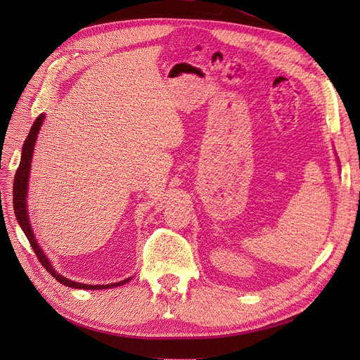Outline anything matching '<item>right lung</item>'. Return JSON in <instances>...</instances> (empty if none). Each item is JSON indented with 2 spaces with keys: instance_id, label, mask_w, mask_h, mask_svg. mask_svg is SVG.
Segmentation results:
<instances>
[{
  "instance_id": "obj_1",
  "label": "right lung",
  "mask_w": 360,
  "mask_h": 360,
  "mask_svg": "<svg viewBox=\"0 0 360 360\" xmlns=\"http://www.w3.org/2000/svg\"><path fill=\"white\" fill-rule=\"evenodd\" d=\"M43 118H45V115L40 114L36 118L34 124L31 126V130H30V134H28L25 143H24V147H22V156H20L19 167H18L16 174H15V181H13V210H15V214H16L18 224L20 225V228H22V231L25 233L28 242H30L32 250H34V254L39 258L41 266L45 267L49 271V274L53 278H56L58 282H61L63 285L72 287V288H79V290H103V288H112V287L123 285V284H126V282L130 281V278H127L124 281L115 282V284H108V285H86V284H79V282H75V281H70L68 278L58 275L57 271L52 269V266H51V263L48 261V258L45 257V254L41 252V249L39 248L34 236H32V233H31L28 214H27L25 195H27V186H28V176H30V165H31V158H32V148H34L37 134H39L40 126L43 123Z\"/></svg>"
}]
</instances>
